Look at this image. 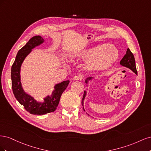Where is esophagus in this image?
Listing matches in <instances>:
<instances>
[{
    "mask_svg": "<svg viewBox=\"0 0 151 151\" xmlns=\"http://www.w3.org/2000/svg\"><path fill=\"white\" fill-rule=\"evenodd\" d=\"M82 79H83V76L81 75H77L73 77V80H74V81H79V80L81 81Z\"/></svg>",
    "mask_w": 151,
    "mask_h": 151,
    "instance_id": "1",
    "label": "esophagus"
}]
</instances>
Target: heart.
Returning <instances> with one entry per match:
<instances>
[{
    "label": "heart",
    "instance_id": "b5f03b06",
    "mask_svg": "<svg viewBox=\"0 0 151 151\" xmlns=\"http://www.w3.org/2000/svg\"><path fill=\"white\" fill-rule=\"evenodd\" d=\"M81 57L90 61L89 65L92 68L103 70L108 68L118 57V52L112 45H104L101 47L91 48L83 51Z\"/></svg>",
    "mask_w": 151,
    "mask_h": 151
}]
</instances>
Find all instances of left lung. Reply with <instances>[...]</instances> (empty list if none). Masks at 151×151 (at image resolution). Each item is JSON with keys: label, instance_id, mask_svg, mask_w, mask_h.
<instances>
[{"label": "left lung", "instance_id": "left-lung-1", "mask_svg": "<svg viewBox=\"0 0 151 151\" xmlns=\"http://www.w3.org/2000/svg\"><path fill=\"white\" fill-rule=\"evenodd\" d=\"M120 63L122 65L130 68V69L133 71L135 73V74H137V71L136 65H135V58H134L133 53L131 52V51H130L129 48L127 49L126 54L125 55V56L123 57V58L121 60ZM91 79H92V77H88V78H87V79L86 80V84H88V80H90ZM86 94V91H84V96H83V100H82V104H83V106L84 99L85 98Z\"/></svg>", "mask_w": 151, "mask_h": 151}]
</instances>
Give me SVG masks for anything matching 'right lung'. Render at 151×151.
Masks as SVG:
<instances>
[{
	"label": "right lung",
	"instance_id": "1",
	"mask_svg": "<svg viewBox=\"0 0 151 151\" xmlns=\"http://www.w3.org/2000/svg\"><path fill=\"white\" fill-rule=\"evenodd\" d=\"M43 42L44 40L40 36H35L31 38L29 42L18 51L11 68L12 89L14 95L26 110L33 115H45L55 110L63 92L69 83V81H65L56 84L51 96H48L42 103L37 102L33 97L27 94L24 91L21 83V64L26 56L31 52V50Z\"/></svg>",
	"mask_w": 151,
	"mask_h": 151
}]
</instances>
